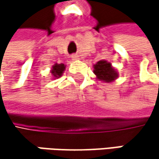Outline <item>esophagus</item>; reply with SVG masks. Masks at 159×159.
<instances>
[{"label":"esophagus","instance_id":"34e87169","mask_svg":"<svg viewBox=\"0 0 159 159\" xmlns=\"http://www.w3.org/2000/svg\"><path fill=\"white\" fill-rule=\"evenodd\" d=\"M72 59H73L74 61L79 60V55H77V54H74V55H72Z\"/></svg>","mask_w":159,"mask_h":159}]
</instances>
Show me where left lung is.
Masks as SVG:
<instances>
[{"label":"left lung","mask_w":159,"mask_h":159,"mask_svg":"<svg viewBox=\"0 0 159 159\" xmlns=\"http://www.w3.org/2000/svg\"><path fill=\"white\" fill-rule=\"evenodd\" d=\"M93 68V73L96 75L97 79L103 83H111L119 77L118 71L111 65V62L106 60L98 61Z\"/></svg>","instance_id":"1"}]
</instances>
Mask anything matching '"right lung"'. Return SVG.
I'll list each match as a JSON object with an SVG mask.
<instances>
[{"instance_id":"right-lung-1","label":"right lung","mask_w":159,"mask_h":159,"mask_svg":"<svg viewBox=\"0 0 159 159\" xmlns=\"http://www.w3.org/2000/svg\"><path fill=\"white\" fill-rule=\"evenodd\" d=\"M65 68H66V65L63 64V63H55L54 65H52L51 70H50L52 77L54 79H57V78L61 77L63 75V73L65 71Z\"/></svg>"}]
</instances>
